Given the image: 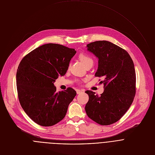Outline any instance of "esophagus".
I'll list each match as a JSON object with an SVG mask.
<instances>
[{
	"label": "esophagus",
	"instance_id": "esophagus-1",
	"mask_svg": "<svg viewBox=\"0 0 155 155\" xmlns=\"http://www.w3.org/2000/svg\"><path fill=\"white\" fill-rule=\"evenodd\" d=\"M82 92H83L82 91H81V90H79V89H78L77 91H76V93H77V94H80L81 93H82Z\"/></svg>",
	"mask_w": 155,
	"mask_h": 155
}]
</instances>
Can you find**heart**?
Returning <instances> with one entry per match:
<instances>
[{
	"label": "heart",
	"instance_id": "1",
	"mask_svg": "<svg viewBox=\"0 0 155 155\" xmlns=\"http://www.w3.org/2000/svg\"><path fill=\"white\" fill-rule=\"evenodd\" d=\"M79 58L81 61L85 65L90 62H93L92 59L88 55L85 53H81L79 55Z\"/></svg>",
	"mask_w": 155,
	"mask_h": 155
}]
</instances>
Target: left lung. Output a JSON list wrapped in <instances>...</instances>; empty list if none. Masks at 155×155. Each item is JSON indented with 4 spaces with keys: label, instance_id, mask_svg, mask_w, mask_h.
I'll list each match as a JSON object with an SVG mask.
<instances>
[{
    "label": "left lung",
    "instance_id": "obj_1",
    "mask_svg": "<svg viewBox=\"0 0 155 155\" xmlns=\"http://www.w3.org/2000/svg\"><path fill=\"white\" fill-rule=\"evenodd\" d=\"M87 50L98 59L95 76L102 77L104 92L98 96L85 91L89 101L85 110L97 123L107 126L121 119L126 113L135 94L136 76L133 61L123 48L107 41L87 45Z\"/></svg>",
    "mask_w": 155,
    "mask_h": 155
}]
</instances>
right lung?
<instances>
[{"label": "right lung", "instance_id": "right-lung-1", "mask_svg": "<svg viewBox=\"0 0 155 155\" xmlns=\"http://www.w3.org/2000/svg\"><path fill=\"white\" fill-rule=\"evenodd\" d=\"M74 48L47 44L33 50L21 61L16 73V85L20 105L33 121L51 126L64 117L76 92L69 87L57 92L54 83L64 76Z\"/></svg>", "mask_w": 155, "mask_h": 155}]
</instances>
